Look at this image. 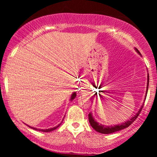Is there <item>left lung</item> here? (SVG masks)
<instances>
[{
  "instance_id": "left-lung-1",
  "label": "left lung",
  "mask_w": 157,
  "mask_h": 157,
  "mask_svg": "<svg viewBox=\"0 0 157 157\" xmlns=\"http://www.w3.org/2000/svg\"><path fill=\"white\" fill-rule=\"evenodd\" d=\"M135 50L136 52H137L140 55H141L140 52L138 51L137 48H135ZM147 89H146V94L147 93V89H148V84H149V75L147 73ZM96 96H97V94L95 93ZM146 96L147 94H145V99H146ZM144 105V102L142 104L141 107H140V110L138 111V112L134 115V117H132L131 119H130V120H127V121L125 122H122L121 124H118V125H102V124L99 123L98 122H97L96 120H94V118L93 117V115L91 112L89 113V122L90 125H91V127L94 129L95 131H97V132L100 133V134H112V133L117 132V131L122 130V129H125L126 128L128 127L129 125H131L133 122H134V120L137 118V117L139 116L140 112H141L142 109L143 108Z\"/></svg>"
}]
</instances>
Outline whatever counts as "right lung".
<instances>
[{"label":"right lung","instance_id":"obj_1","mask_svg":"<svg viewBox=\"0 0 157 157\" xmlns=\"http://www.w3.org/2000/svg\"><path fill=\"white\" fill-rule=\"evenodd\" d=\"M76 95H77V94H76V92H75V91H74V92H73L72 94H71V98H70V100H71V101H72V100H74V99H75V97H76ZM60 124H61V123L59 124L58 125L55 126V127H54V128H48V129H38V128H36L31 127V126H29V125H28V126H29V128H31L34 129V130H36V131H43V132H50V131H52L55 130L56 128H58L59 126L60 125Z\"/></svg>","mask_w":157,"mask_h":157}]
</instances>
